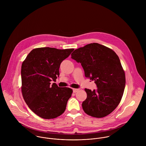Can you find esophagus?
Wrapping results in <instances>:
<instances>
[{
	"label": "esophagus",
	"instance_id": "obj_1",
	"mask_svg": "<svg viewBox=\"0 0 146 146\" xmlns=\"http://www.w3.org/2000/svg\"><path fill=\"white\" fill-rule=\"evenodd\" d=\"M79 90V89H73V92L75 93L78 92Z\"/></svg>",
	"mask_w": 146,
	"mask_h": 146
}]
</instances>
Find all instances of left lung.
<instances>
[{"mask_svg":"<svg viewBox=\"0 0 146 146\" xmlns=\"http://www.w3.org/2000/svg\"><path fill=\"white\" fill-rule=\"evenodd\" d=\"M71 58L81 63L85 77L94 80L97 86L93 91L85 89L84 111L97 118L111 113L120 104L125 89V72L118 56L111 49L93 42L75 49Z\"/></svg>","mask_w":146,"mask_h":146,"instance_id":"1","label":"left lung"}]
</instances>
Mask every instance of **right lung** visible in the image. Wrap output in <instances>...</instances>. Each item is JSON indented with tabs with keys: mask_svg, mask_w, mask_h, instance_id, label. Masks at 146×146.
<instances>
[{
	"mask_svg": "<svg viewBox=\"0 0 146 146\" xmlns=\"http://www.w3.org/2000/svg\"><path fill=\"white\" fill-rule=\"evenodd\" d=\"M74 49L44 47L32 50L21 66V90L30 108L45 119L56 118L64 112L72 90L60 88L51 81L59 77V68Z\"/></svg>",
	"mask_w": 146,
	"mask_h": 146,
	"instance_id": "1",
	"label": "right lung"
}]
</instances>
